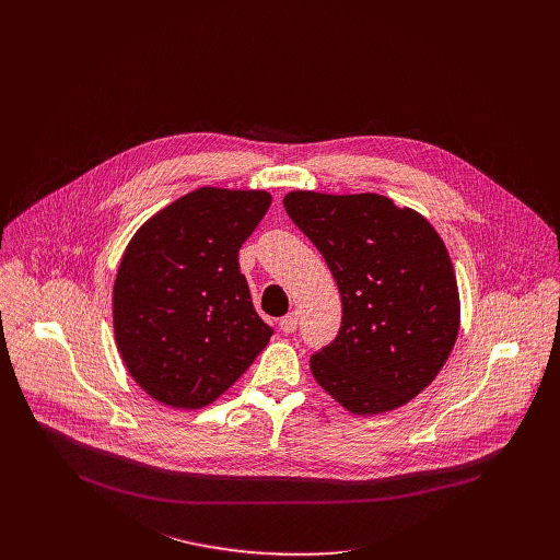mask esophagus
I'll list each match as a JSON object with an SVG mask.
<instances>
[{
	"label": "esophagus",
	"instance_id": "obj_1",
	"mask_svg": "<svg viewBox=\"0 0 560 560\" xmlns=\"http://www.w3.org/2000/svg\"><path fill=\"white\" fill-rule=\"evenodd\" d=\"M280 329L284 334H293L298 329V313H289L287 317H282L280 319Z\"/></svg>",
	"mask_w": 560,
	"mask_h": 560
}]
</instances>
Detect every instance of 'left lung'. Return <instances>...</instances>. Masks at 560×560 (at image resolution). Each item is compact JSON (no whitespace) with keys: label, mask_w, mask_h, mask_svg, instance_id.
<instances>
[{"label":"left lung","mask_w":560,"mask_h":560,"mask_svg":"<svg viewBox=\"0 0 560 560\" xmlns=\"http://www.w3.org/2000/svg\"><path fill=\"white\" fill-rule=\"evenodd\" d=\"M284 209L340 291V329L311 358L320 388L364 416L413 399L435 380L459 331L457 280L440 235L377 194L291 191Z\"/></svg>","instance_id":"obj_1"}]
</instances>
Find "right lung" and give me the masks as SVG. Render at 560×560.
<instances>
[{
	"label": "right lung",
	"instance_id": "right-lung-1",
	"mask_svg": "<svg viewBox=\"0 0 560 560\" xmlns=\"http://www.w3.org/2000/svg\"><path fill=\"white\" fill-rule=\"evenodd\" d=\"M271 205L267 191L196 189L131 240L114 284L116 345L131 377L172 407L229 390L273 327L252 306L240 247Z\"/></svg>",
	"mask_w": 560,
	"mask_h": 560
}]
</instances>
